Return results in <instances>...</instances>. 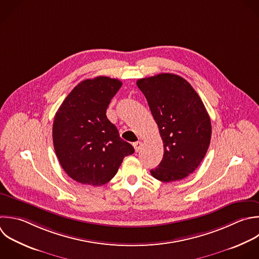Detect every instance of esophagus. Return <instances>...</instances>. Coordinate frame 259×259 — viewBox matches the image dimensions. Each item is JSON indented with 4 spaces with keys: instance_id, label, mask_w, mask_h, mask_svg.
I'll list each match as a JSON object with an SVG mask.
<instances>
[{
    "instance_id": "34e87169",
    "label": "esophagus",
    "mask_w": 259,
    "mask_h": 259,
    "mask_svg": "<svg viewBox=\"0 0 259 259\" xmlns=\"http://www.w3.org/2000/svg\"><path fill=\"white\" fill-rule=\"evenodd\" d=\"M133 146H134V148H135V151H136V152H139V151H140V149H141V147H142V142L138 141V142L134 143V144H133Z\"/></svg>"
}]
</instances>
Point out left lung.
<instances>
[{"mask_svg":"<svg viewBox=\"0 0 259 259\" xmlns=\"http://www.w3.org/2000/svg\"><path fill=\"white\" fill-rule=\"evenodd\" d=\"M158 124L163 159L151 170L154 178L171 182L192 173L210 143L208 113L195 90L182 77L164 73L137 81Z\"/></svg>","mask_w":259,"mask_h":259,"instance_id":"left-lung-1","label":"left lung"}]
</instances>
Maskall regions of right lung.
<instances>
[{
  "instance_id": "add662e5",
  "label": "right lung",
  "mask_w": 259,
  "mask_h": 259,
  "mask_svg": "<svg viewBox=\"0 0 259 259\" xmlns=\"http://www.w3.org/2000/svg\"><path fill=\"white\" fill-rule=\"evenodd\" d=\"M122 83L100 76L79 83L56 113L53 141L65 172L82 184L99 186L117 173L134 147L120 139L106 109Z\"/></svg>"
}]
</instances>
